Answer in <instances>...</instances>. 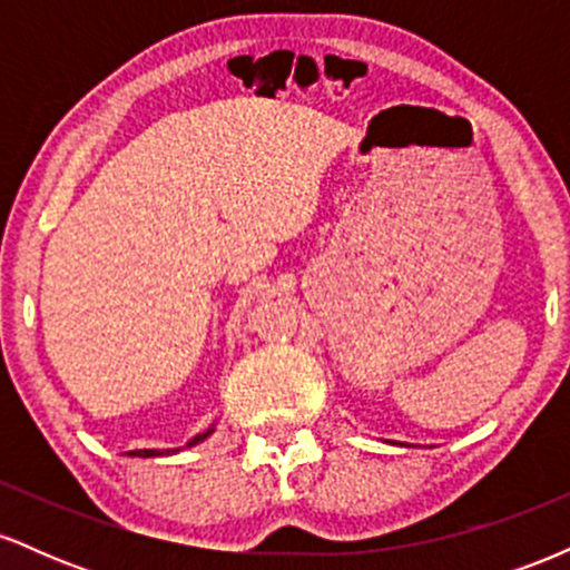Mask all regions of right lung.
<instances>
[{
  "label": "right lung",
  "mask_w": 570,
  "mask_h": 570,
  "mask_svg": "<svg viewBox=\"0 0 570 570\" xmlns=\"http://www.w3.org/2000/svg\"><path fill=\"white\" fill-rule=\"evenodd\" d=\"M208 434H214V429H208V431H203V434H198V436H193V440H189L187 442V448H193V444H198V442H203V440H206V436ZM144 453H147V450H144Z\"/></svg>",
  "instance_id": "1"
}]
</instances>
